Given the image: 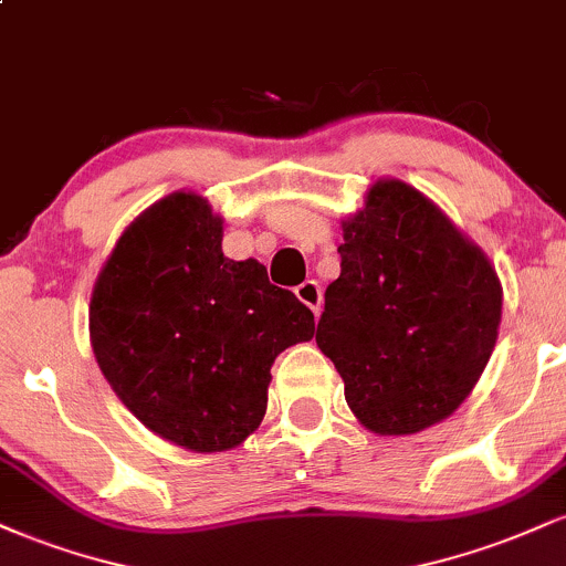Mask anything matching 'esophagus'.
<instances>
[{
	"label": "esophagus",
	"instance_id": "1",
	"mask_svg": "<svg viewBox=\"0 0 566 566\" xmlns=\"http://www.w3.org/2000/svg\"><path fill=\"white\" fill-rule=\"evenodd\" d=\"M295 295L297 301L308 305L311 311H314V316L322 314V301H324V292H322V284L316 282V279H305L303 284H297L295 287Z\"/></svg>",
	"mask_w": 566,
	"mask_h": 566
}]
</instances>
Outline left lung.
<instances>
[{
	"instance_id": "8db88e82",
	"label": "left lung",
	"mask_w": 566,
	"mask_h": 566,
	"mask_svg": "<svg viewBox=\"0 0 566 566\" xmlns=\"http://www.w3.org/2000/svg\"><path fill=\"white\" fill-rule=\"evenodd\" d=\"M340 276L324 292L316 346L359 423L405 437L450 418L497 340L503 287L452 220L401 180H378L343 220Z\"/></svg>"
}]
</instances>
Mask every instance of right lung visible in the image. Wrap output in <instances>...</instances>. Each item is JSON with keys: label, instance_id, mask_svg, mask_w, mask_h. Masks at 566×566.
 I'll return each instance as SVG.
<instances>
[{"label": "right lung", "instance_id": "right-lung-1", "mask_svg": "<svg viewBox=\"0 0 566 566\" xmlns=\"http://www.w3.org/2000/svg\"><path fill=\"white\" fill-rule=\"evenodd\" d=\"M223 220L175 191L140 212L97 274L90 343L103 378L157 437L223 452L261 426L271 365L314 314L258 261L223 255Z\"/></svg>", "mask_w": 566, "mask_h": 566}]
</instances>
